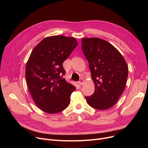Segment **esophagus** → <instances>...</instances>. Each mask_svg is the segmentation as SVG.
Here are the masks:
<instances>
[{"mask_svg":"<svg viewBox=\"0 0 148 148\" xmlns=\"http://www.w3.org/2000/svg\"><path fill=\"white\" fill-rule=\"evenodd\" d=\"M83 83H84V80H83V79H80V80H79V84L80 85H82V84H83Z\"/></svg>","mask_w":148,"mask_h":148,"instance_id":"34e87169","label":"esophagus"}]
</instances>
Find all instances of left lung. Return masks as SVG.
I'll use <instances>...</instances> for the list:
<instances>
[{
	"label": "left lung",
	"mask_w": 148,
	"mask_h": 148,
	"mask_svg": "<svg viewBox=\"0 0 148 148\" xmlns=\"http://www.w3.org/2000/svg\"><path fill=\"white\" fill-rule=\"evenodd\" d=\"M82 42L95 84L94 94L85 98L90 107L101 110L107 109L116 104L125 89L127 64L119 51L102 39L84 38Z\"/></svg>",
	"instance_id": "1"
}]
</instances>
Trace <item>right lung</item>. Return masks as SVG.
Masks as SVG:
<instances>
[{"instance_id":"obj_1","label":"right lung","mask_w":148,"mask_h":148,"mask_svg":"<svg viewBox=\"0 0 148 148\" xmlns=\"http://www.w3.org/2000/svg\"><path fill=\"white\" fill-rule=\"evenodd\" d=\"M74 38L61 35L47 37L30 54L26 66V79L36 106L48 113L65 110L76 89L63 76V62L76 47Z\"/></svg>"}]
</instances>
